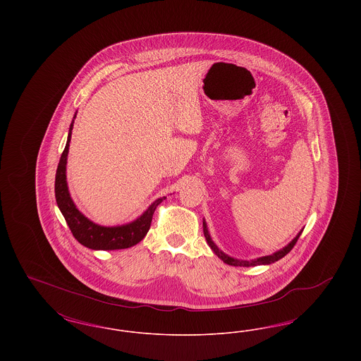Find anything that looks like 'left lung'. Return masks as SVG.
<instances>
[{
    "label": "left lung",
    "instance_id": "1",
    "mask_svg": "<svg viewBox=\"0 0 361 361\" xmlns=\"http://www.w3.org/2000/svg\"><path fill=\"white\" fill-rule=\"evenodd\" d=\"M203 231H204V237H206L208 246L212 249V252H214L218 257L221 258L224 262L228 264V265H233V267H256V265H269V264H272V262H275V261H279L280 258L284 257L286 255H288V253L291 252L292 247L295 246V243H296L298 238L300 237V234H302V231H303V230H300V231L296 234V237H295V238H293V240H292L287 246H284L283 249L277 250V252L272 253V255H269V256H262V257L249 259V261H247V259H240V258L231 257V256H228V255H226L224 252H222V250L216 246V243H215V242L212 240V238H211V235H209V231H208V227H207L206 221H204V219H203Z\"/></svg>",
    "mask_w": 361,
    "mask_h": 361
}]
</instances>
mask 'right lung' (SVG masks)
Masks as SVG:
<instances>
[{"instance_id":"obj_1","label":"right lung","mask_w":361,"mask_h":361,"mask_svg":"<svg viewBox=\"0 0 361 361\" xmlns=\"http://www.w3.org/2000/svg\"><path fill=\"white\" fill-rule=\"evenodd\" d=\"M74 119H75V115L70 124L66 147L61 155L56 174H55L56 204L59 207L74 238L81 245H84L92 250H119V249L131 247L145 238V235L150 228L155 208L166 197L164 196L157 199L140 216H137L135 221L130 224H121V226H102L87 219L74 204L70 196L68 180H66V165H68L70 139H71Z\"/></svg>"}]
</instances>
